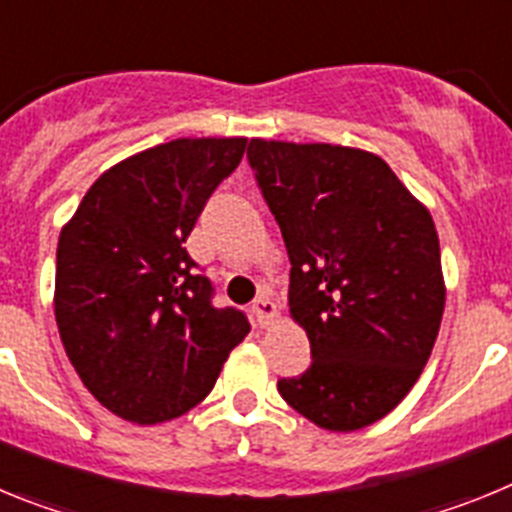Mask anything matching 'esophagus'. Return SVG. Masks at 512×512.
<instances>
[{
  "instance_id": "34e87169",
  "label": "esophagus",
  "mask_w": 512,
  "mask_h": 512,
  "mask_svg": "<svg viewBox=\"0 0 512 512\" xmlns=\"http://www.w3.org/2000/svg\"><path fill=\"white\" fill-rule=\"evenodd\" d=\"M251 315L256 318V323H259L261 328H266L271 320L277 318V305H274V302H271L266 295H259L256 300H253Z\"/></svg>"
}]
</instances>
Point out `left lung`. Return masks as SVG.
Returning a JSON list of instances; mask_svg holds the SVG:
<instances>
[{
    "label": "left lung",
    "mask_w": 512,
    "mask_h": 512,
    "mask_svg": "<svg viewBox=\"0 0 512 512\" xmlns=\"http://www.w3.org/2000/svg\"><path fill=\"white\" fill-rule=\"evenodd\" d=\"M248 164L289 253V312L312 361L279 379L287 405L328 431H359L418 382L441 328L436 225L374 153L251 140Z\"/></svg>",
    "instance_id": "obj_1"
}]
</instances>
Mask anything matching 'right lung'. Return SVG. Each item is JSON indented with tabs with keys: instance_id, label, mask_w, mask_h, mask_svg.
<instances>
[{
	"instance_id": "right-lung-1",
	"label": "right lung",
	"mask_w": 512,
	"mask_h": 512,
	"mask_svg": "<svg viewBox=\"0 0 512 512\" xmlns=\"http://www.w3.org/2000/svg\"><path fill=\"white\" fill-rule=\"evenodd\" d=\"M246 138H179L92 184L56 251V323L84 387L120 418L164 423L200 405L248 318L215 307L184 248Z\"/></svg>"
}]
</instances>
